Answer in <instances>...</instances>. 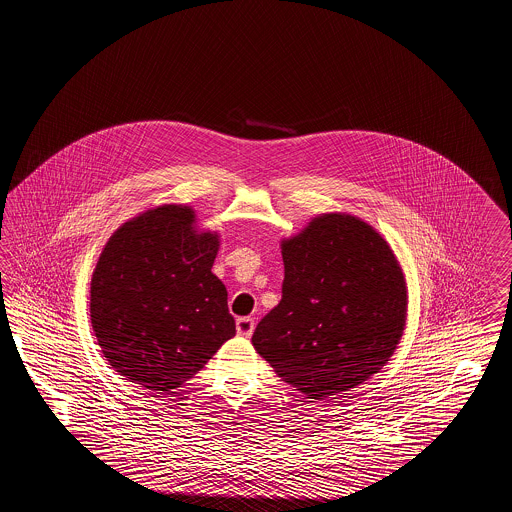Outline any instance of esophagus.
Segmentation results:
<instances>
[{
    "mask_svg": "<svg viewBox=\"0 0 512 512\" xmlns=\"http://www.w3.org/2000/svg\"><path fill=\"white\" fill-rule=\"evenodd\" d=\"M236 330H238V336L249 338L253 334V330H255V320L249 317L238 318L236 320Z\"/></svg>",
    "mask_w": 512,
    "mask_h": 512,
    "instance_id": "obj_1",
    "label": "esophagus"
}]
</instances>
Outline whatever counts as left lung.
Here are the masks:
<instances>
[{"label":"left lung","mask_w":512,"mask_h":512,"mask_svg":"<svg viewBox=\"0 0 512 512\" xmlns=\"http://www.w3.org/2000/svg\"><path fill=\"white\" fill-rule=\"evenodd\" d=\"M282 301L253 332L255 351L307 399L357 388L388 365L407 324V282L386 238L324 213L280 242Z\"/></svg>","instance_id":"1"}]
</instances>
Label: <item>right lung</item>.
I'll return each mask as SVG.
<instances>
[{
	"mask_svg": "<svg viewBox=\"0 0 512 512\" xmlns=\"http://www.w3.org/2000/svg\"><path fill=\"white\" fill-rule=\"evenodd\" d=\"M195 222L190 205L147 209L113 232L92 274L90 320L103 357L153 395L194 378L236 334L211 270L219 232Z\"/></svg>",
	"mask_w": 512,
	"mask_h": 512,
	"instance_id": "right-lung-1",
	"label": "right lung"
}]
</instances>
